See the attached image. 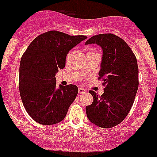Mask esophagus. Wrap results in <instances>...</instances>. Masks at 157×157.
Returning <instances> with one entry per match:
<instances>
[{
	"mask_svg": "<svg viewBox=\"0 0 157 157\" xmlns=\"http://www.w3.org/2000/svg\"><path fill=\"white\" fill-rule=\"evenodd\" d=\"M78 93L79 94H85V90L83 89V88H78Z\"/></svg>",
	"mask_w": 157,
	"mask_h": 157,
	"instance_id": "1",
	"label": "esophagus"
}]
</instances>
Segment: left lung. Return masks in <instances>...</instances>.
<instances>
[{
	"label": "left lung",
	"instance_id": "obj_1",
	"mask_svg": "<svg viewBox=\"0 0 157 157\" xmlns=\"http://www.w3.org/2000/svg\"><path fill=\"white\" fill-rule=\"evenodd\" d=\"M93 43L103 51L98 79L105 88L101 96L89 91L94 100L86 106V114L100 128H114L124 120L133 106L139 85L137 62L126 42L114 34H98L85 42Z\"/></svg>",
	"mask_w": 157,
	"mask_h": 157
}]
</instances>
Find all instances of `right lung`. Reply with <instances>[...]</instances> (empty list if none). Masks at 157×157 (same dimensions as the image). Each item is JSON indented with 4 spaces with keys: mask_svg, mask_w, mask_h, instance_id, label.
<instances>
[{
    "mask_svg": "<svg viewBox=\"0 0 157 157\" xmlns=\"http://www.w3.org/2000/svg\"><path fill=\"white\" fill-rule=\"evenodd\" d=\"M86 38L48 31L36 37L21 57L20 94L26 112L37 123L56 124L66 117L78 87L60 85L56 88V74L66 66L69 50Z\"/></svg>",
    "mask_w": 157,
    "mask_h": 157,
    "instance_id": "1",
    "label": "right lung"
}]
</instances>
